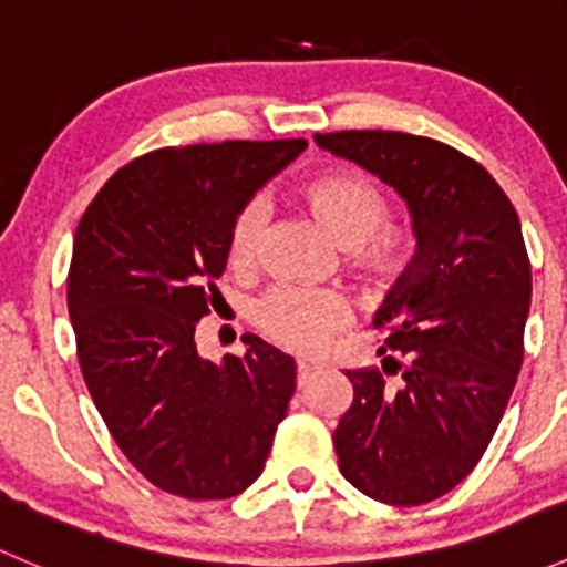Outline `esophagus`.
Here are the masks:
<instances>
[{
  "mask_svg": "<svg viewBox=\"0 0 567 567\" xmlns=\"http://www.w3.org/2000/svg\"><path fill=\"white\" fill-rule=\"evenodd\" d=\"M312 370H316V364H312L310 359H299V364H296V373H299V386L310 379Z\"/></svg>",
  "mask_w": 567,
  "mask_h": 567,
  "instance_id": "esophagus-1",
  "label": "esophagus"
}]
</instances>
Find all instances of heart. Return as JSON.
<instances>
[{
  "label": "heart",
  "instance_id": "heart-1",
  "mask_svg": "<svg viewBox=\"0 0 567 567\" xmlns=\"http://www.w3.org/2000/svg\"><path fill=\"white\" fill-rule=\"evenodd\" d=\"M301 205L334 247L351 251V262L368 282L390 285L409 271L414 238L403 227H381L386 219L384 194L364 177L329 173L301 186ZM260 210L255 205L236 216L227 255L236 266L255 251ZM262 329L285 348L316 351L346 320V305L334 293L305 288H274L257 307Z\"/></svg>",
  "mask_w": 567,
  "mask_h": 567
}]
</instances>
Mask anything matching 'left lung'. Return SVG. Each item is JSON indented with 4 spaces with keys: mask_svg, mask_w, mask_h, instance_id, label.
<instances>
[{
    "mask_svg": "<svg viewBox=\"0 0 567 567\" xmlns=\"http://www.w3.org/2000/svg\"><path fill=\"white\" fill-rule=\"evenodd\" d=\"M331 156L394 188L416 238L409 271L375 312L381 368L348 370L334 431L340 472L386 505L439 499L477 466L524 362L532 268L516 208L477 162L400 131L316 134Z\"/></svg>",
    "mask_w": 567,
    "mask_h": 567,
    "instance_id": "left-lung-1",
    "label": "left lung"
}]
</instances>
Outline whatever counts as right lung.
Masks as SVG:
<instances>
[{"instance_id": "obj_1", "label": "right lung", "mask_w": 567, "mask_h": 567, "mask_svg": "<svg viewBox=\"0 0 567 567\" xmlns=\"http://www.w3.org/2000/svg\"><path fill=\"white\" fill-rule=\"evenodd\" d=\"M305 140L214 142L125 164L73 236L68 312L84 384L123 455L186 499L247 491L296 392V362L260 337L221 362L194 329L216 299L227 238Z\"/></svg>"}]
</instances>
